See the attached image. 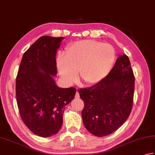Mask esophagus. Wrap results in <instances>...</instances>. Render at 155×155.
Here are the masks:
<instances>
[{
    "label": "esophagus",
    "mask_w": 155,
    "mask_h": 155,
    "mask_svg": "<svg viewBox=\"0 0 155 155\" xmlns=\"http://www.w3.org/2000/svg\"><path fill=\"white\" fill-rule=\"evenodd\" d=\"M75 98H80V94H79V92H78V91L76 92V93H75Z\"/></svg>",
    "instance_id": "esophagus-1"
}]
</instances>
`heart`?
<instances>
[{"mask_svg":"<svg viewBox=\"0 0 155 155\" xmlns=\"http://www.w3.org/2000/svg\"><path fill=\"white\" fill-rule=\"evenodd\" d=\"M65 57L59 56L57 67L59 74L67 84L78 78L87 86L94 85L105 78L111 69L115 52L109 44L94 40H81L70 45Z\"/></svg>","mask_w":155,"mask_h":155,"instance_id":"obj_1","label":"heart"}]
</instances>
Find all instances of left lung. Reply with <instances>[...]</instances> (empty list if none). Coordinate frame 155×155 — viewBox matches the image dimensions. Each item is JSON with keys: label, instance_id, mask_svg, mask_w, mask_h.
Here are the masks:
<instances>
[{"label": "left lung", "instance_id": "8db88e82", "mask_svg": "<svg viewBox=\"0 0 155 155\" xmlns=\"http://www.w3.org/2000/svg\"><path fill=\"white\" fill-rule=\"evenodd\" d=\"M134 75L126 54L119 55L106 78L88 88L79 90L84 108V126L93 135L113 133L127 120L134 93Z\"/></svg>", "mask_w": 155, "mask_h": 155}]
</instances>
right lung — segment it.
I'll list each match as a JSON object with an SVG mask.
<instances>
[{
	"mask_svg": "<svg viewBox=\"0 0 155 155\" xmlns=\"http://www.w3.org/2000/svg\"><path fill=\"white\" fill-rule=\"evenodd\" d=\"M64 37L42 36L23 54L16 78V98L22 121L40 137L57 134L65 107L75 97L74 87L57 86L56 54Z\"/></svg>",
	"mask_w": 155,
	"mask_h": 155,
	"instance_id": "add662e5",
	"label": "right lung"
}]
</instances>
